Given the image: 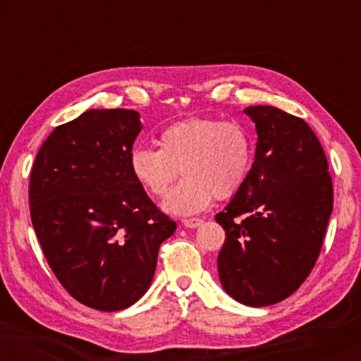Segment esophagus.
Segmentation results:
<instances>
[{
  "mask_svg": "<svg viewBox=\"0 0 361 361\" xmlns=\"http://www.w3.org/2000/svg\"><path fill=\"white\" fill-rule=\"evenodd\" d=\"M202 219H184L182 220V225L187 226V228H197V226L202 225Z\"/></svg>",
  "mask_w": 361,
  "mask_h": 361,
  "instance_id": "1",
  "label": "esophagus"
}]
</instances>
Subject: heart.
Masks as SVG:
<instances>
[{
  "mask_svg": "<svg viewBox=\"0 0 361 361\" xmlns=\"http://www.w3.org/2000/svg\"><path fill=\"white\" fill-rule=\"evenodd\" d=\"M157 147L130 152V171L151 197L161 199L179 176L184 179L166 197V212L192 215L212 200L238 194L255 161V140L243 125L215 118H189L164 128Z\"/></svg>",
  "mask_w": 361,
  "mask_h": 361,
  "instance_id": "heart-1",
  "label": "heart"
}]
</instances>
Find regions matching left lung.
<instances>
[{
	"mask_svg": "<svg viewBox=\"0 0 361 361\" xmlns=\"http://www.w3.org/2000/svg\"><path fill=\"white\" fill-rule=\"evenodd\" d=\"M256 125L250 177L215 220L224 226L219 276L251 307L281 302L307 279L334 209L322 145L302 118L276 106L245 108Z\"/></svg>",
	"mask_w": 361,
	"mask_h": 361,
	"instance_id": "obj_1",
	"label": "left lung"
}]
</instances>
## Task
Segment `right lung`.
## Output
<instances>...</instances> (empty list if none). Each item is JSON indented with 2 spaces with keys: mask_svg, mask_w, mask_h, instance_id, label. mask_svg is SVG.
<instances>
[{
  "mask_svg": "<svg viewBox=\"0 0 361 361\" xmlns=\"http://www.w3.org/2000/svg\"><path fill=\"white\" fill-rule=\"evenodd\" d=\"M141 128L135 110H88L51 133L31 171V220L49 266L73 299L103 312L145 295L176 231L131 176Z\"/></svg>",
  "mask_w": 361,
  "mask_h": 361,
  "instance_id": "1",
  "label": "right lung"
}]
</instances>
